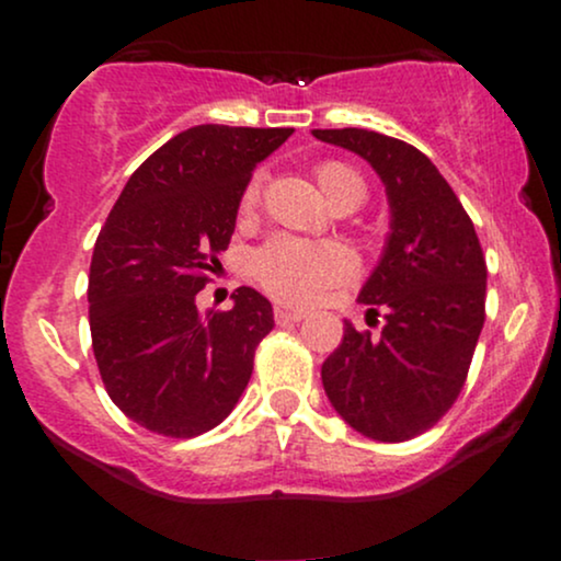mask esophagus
<instances>
[{
    "instance_id": "1",
    "label": "esophagus",
    "mask_w": 561,
    "mask_h": 561,
    "mask_svg": "<svg viewBox=\"0 0 561 561\" xmlns=\"http://www.w3.org/2000/svg\"><path fill=\"white\" fill-rule=\"evenodd\" d=\"M302 317H306V313H300V311H289V308H276L274 311V319H276V324H295V321H300Z\"/></svg>"
}]
</instances>
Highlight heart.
<instances>
[{
  "instance_id": "b5f03b06",
  "label": "heart",
  "mask_w": 561,
  "mask_h": 561,
  "mask_svg": "<svg viewBox=\"0 0 561 561\" xmlns=\"http://www.w3.org/2000/svg\"><path fill=\"white\" fill-rule=\"evenodd\" d=\"M317 182L332 208L343 203L362 205L366 184L351 165L327 160L317 165ZM261 199V176L250 179L242 195V214H253ZM253 274L274 298L308 306L330 285L351 279L356 274V259L337 242H302L293 237H276L263 244L253 261Z\"/></svg>"
}]
</instances>
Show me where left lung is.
Returning <instances> with one entry per match:
<instances>
[{
  "mask_svg": "<svg viewBox=\"0 0 561 561\" xmlns=\"http://www.w3.org/2000/svg\"><path fill=\"white\" fill-rule=\"evenodd\" d=\"M385 184L390 231L358 300L382 308L379 337L345 321L321 382L343 420L379 443L422 435L459 398L485 321L488 268L467 210L433 160L366 128H313Z\"/></svg>",
  "mask_w": 561,
  "mask_h": 561,
  "instance_id": "obj_1",
  "label": "left lung"
}]
</instances>
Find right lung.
Wrapping results in <instances>:
<instances>
[{"label": "right lung", "mask_w": 561, "mask_h": 561, "mask_svg": "<svg viewBox=\"0 0 561 561\" xmlns=\"http://www.w3.org/2000/svg\"><path fill=\"white\" fill-rule=\"evenodd\" d=\"M293 128L203 124L165 141L131 173L89 268V327L107 396L169 437L208 433L231 414L274 327L259 289L240 287L229 311L195 298L234 234L255 165Z\"/></svg>", "instance_id": "1"}]
</instances>
